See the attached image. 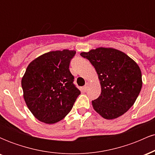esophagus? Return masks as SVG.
<instances>
[{
  "label": "esophagus",
  "mask_w": 155,
  "mask_h": 155,
  "mask_svg": "<svg viewBox=\"0 0 155 155\" xmlns=\"http://www.w3.org/2000/svg\"><path fill=\"white\" fill-rule=\"evenodd\" d=\"M89 87H90V84H89V83L86 82V83H85V85L84 86V90H87L89 88Z\"/></svg>",
  "instance_id": "obj_1"
}]
</instances>
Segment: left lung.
<instances>
[{
  "label": "left lung",
  "mask_w": 155,
  "mask_h": 155,
  "mask_svg": "<svg viewBox=\"0 0 155 155\" xmlns=\"http://www.w3.org/2000/svg\"><path fill=\"white\" fill-rule=\"evenodd\" d=\"M80 55L89 60L100 80L101 93L92 101L95 111L105 119L113 120L128 111L142 87L138 64L113 48L100 47Z\"/></svg>",
  "instance_id": "1"
}]
</instances>
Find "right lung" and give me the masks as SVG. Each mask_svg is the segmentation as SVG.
I'll return each mask as SVG.
<instances>
[{"label":"right lung","mask_w":155,"mask_h":155,"mask_svg":"<svg viewBox=\"0 0 155 155\" xmlns=\"http://www.w3.org/2000/svg\"><path fill=\"white\" fill-rule=\"evenodd\" d=\"M76 51L64 49L41 55L28 65L22 79L23 96L41 122L54 124L72 109L81 92L69 70Z\"/></svg>","instance_id":"right-lung-1"}]
</instances>
